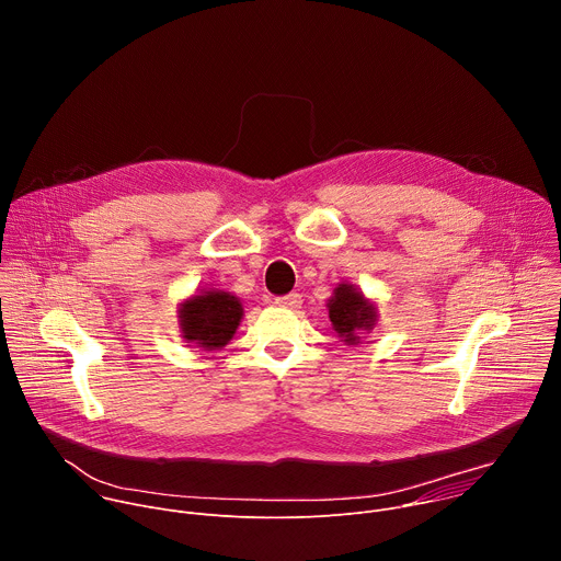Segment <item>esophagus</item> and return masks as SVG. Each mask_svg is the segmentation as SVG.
Segmentation results:
<instances>
[{
	"label": "esophagus",
	"instance_id": "34e87169",
	"mask_svg": "<svg viewBox=\"0 0 561 561\" xmlns=\"http://www.w3.org/2000/svg\"><path fill=\"white\" fill-rule=\"evenodd\" d=\"M275 304L284 306V308H299L301 306V295L299 293H290L286 297H277Z\"/></svg>",
	"mask_w": 561,
	"mask_h": 561
}]
</instances>
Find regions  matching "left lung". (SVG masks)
I'll return each instance as SVG.
<instances>
[{"label":"left lung","mask_w":561,"mask_h":561,"mask_svg":"<svg viewBox=\"0 0 561 561\" xmlns=\"http://www.w3.org/2000/svg\"><path fill=\"white\" fill-rule=\"evenodd\" d=\"M333 331L346 346H357L362 335L373 333L377 324V304L368 299L355 284L342 282L327 301Z\"/></svg>","instance_id":"8db88e82"}]
</instances>
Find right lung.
Listing matches in <instances>:
<instances>
[{
    "label": "right lung",
    "instance_id": "1",
    "mask_svg": "<svg viewBox=\"0 0 561 561\" xmlns=\"http://www.w3.org/2000/svg\"><path fill=\"white\" fill-rule=\"evenodd\" d=\"M244 317V306L226 290H197L178 308L180 333L188 344L204 351L224 348L237 333Z\"/></svg>",
    "mask_w": 561,
    "mask_h": 561
}]
</instances>
